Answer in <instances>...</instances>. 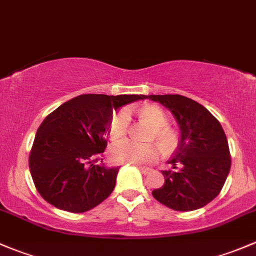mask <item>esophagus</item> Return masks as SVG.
<instances>
[{
    "label": "esophagus",
    "mask_w": 256,
    "mask_h": 256,
    "mask_svg": "<svg viewBox=\"0 0 256 256\" xmlns=\"http://www.w3.org/2000/svg\"><path fill=\"white\" fill-rule=\"evenodd\" d=\"M138 168H139V170L142 171V172L144 174V175H146V174H149V171H150V168H142V166H138Z\"/></svg>",
    "instance_id": "obj_1"
}]
</instances>
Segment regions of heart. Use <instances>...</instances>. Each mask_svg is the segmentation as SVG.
Returning <instances> with one entry per match:
<instances>
[{"instance_id": "1", "label": "heart", "mask_w": 256, "mask_h": 256, "mask_svg": "<svg viewBox=\"0 0 256 256\" xmlns=\"http://www.w3.org/2000/svg\"><path fill=\"white\" fill-rule=\"evenodd\" d=\"M143 120L155 129L154 138L164 149H171L176 143V136L170 129L165 127L168 118L164 110L156 106H146L140 110ZM129 127V113L126 110L114 113L110 122V136L113 139L120 138L127 133ZM110 158L117 164L146 165L152 164L159 158V149L154 146H140L134 142L123 139L110 146Z\"/></svg>"}]
</instances>
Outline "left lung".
Masks as SVG:
<instances>
[{
    "mask_svg": "<svg viewBox=\"0 0 256 256\" xmlns=\"http://www.w3.org/2000/svg\"><path fill=\"white\" fill-rule=\"evenodd\" d=\"M146 98L168 108L180 128L178 150L162 171L165 182L152 192L154 198L174 210L206 206L224 185L230 170L228 140L220 123L202 104L181 94H149Z\"/></svg>",
    "mask_w": 256,
    "mask_h": 256,
    "instance_id": "obj_1",
    "label": "left lung"
}]
</instances>
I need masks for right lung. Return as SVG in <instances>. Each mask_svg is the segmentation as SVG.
Listing matches in <instances>:
<instances>
[{"label":"right lung","instance_id":"add662e5","mask_svg":"<svg viewBox=\"0 0 256 256\" xmlns=\"http://www.w3.org/2000/svg\"><path fill=\"white\" fill-rule=\"evenodd\" d=\"M144 94H80L52 110L36 130L30 154L32 178L40 196L59 210L82 213L114 190L120 168L100 156L107 146L112 110Z\"/></svg>","mask_w":256,"mask_h":256}]
</instances>
